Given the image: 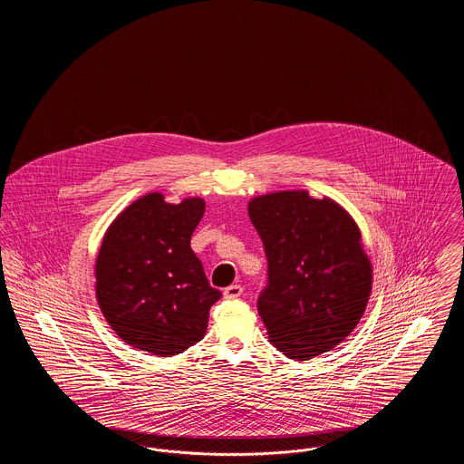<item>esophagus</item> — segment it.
I'll return each instance as SVG.
<instances>
[{
  "label": "esophagus",
  "mask_w": 464,
  "mask_h": 464,
  "mask_svg": "<svg viewBox=\"0 0 464 464\" xmlns=\"http://www.w3.org/2000/svg\"><path fill=\"white\" fill-rule=\"evenodd\" d=\"M242 294L243 287L242 285H238V284L224 288V297H226V299H229V301H231V299H238Z\"/></svg>",
  "instance_id": "1"
}]
</instances>
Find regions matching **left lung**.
I'll return each instance as SVG.
<instances>
[{
  "label": "left lung",
  "mask_w": 464,
  "mask_h": 464,
  "mask_svg": "<svg viewBox=\"0 0 464 464\" xmlns=\"http://www.w3.org/2000/svg\"><path fill=\"white\" fill-rule=\"evenodd\" d=\"M248 218L267 259L257 309L269 341L294 360L331 352L360 322L372 288L358 226L337 203L306 191L254 198Z\"/></svg>",
  "instance_id": "left-lung-1"
}]
</instances>
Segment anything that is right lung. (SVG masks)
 Masks as SVG:
<instances>
[{"instance_id": "obj_1", "label": "right lung", "mask_w": 464, "mask_h": 464, "mask_svg": "<svg viewBox=\"0 0 464 464\" xmlns=\"http://www.w3.org/2000/svg\"><path fill=\"white\" fill-rule=\"evenodd\" d=\"M203 212L201 198L172 205L151 193L111 224L95 263L97 301L112 331L133 348L174 356L205 335L222 294L191 250Z\"/></svg>"}]
</instances>
